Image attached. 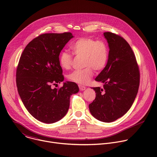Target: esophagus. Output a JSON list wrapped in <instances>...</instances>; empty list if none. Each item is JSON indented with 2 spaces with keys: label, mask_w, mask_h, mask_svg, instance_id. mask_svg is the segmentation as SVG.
Listing matches in <instances>:
<instances>
[{
  "label": "esophagus",
  "mask_w": 157,
  "mask_h": 157,
  "mask_svg": "<svg viewBox=\"0 0 157 157\" xmlns=\"http://www.w3.org/2000/svg\"><path fill=\"white\" fill-rule=\"evenodd\" d=\"M79 90L80 91H84L86 89V87L82 86V85H81V84H79Z\"/></svg>",
  "instance_id": "obj_1"
}]
</instances>
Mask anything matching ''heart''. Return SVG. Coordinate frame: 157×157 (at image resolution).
<instances>
[{
    "label": "heart",
    "instance_id": "b5f03b06",
    "mask_svg": "<svg viewBox=\"0 0 157 157\" xmlns=\"http://www.w3.org/2000/svg\"><path fill=\"white\" fill-rule=\"evenodd\" d=\"M71 50L74 55L83 57V66L85 68L76 70L68 76L70 81L86 84L91 80L96 71L103 70L109 58V48L104 40H96L89 37H82L72 43ZM73 55L63 51L59 55V63L63 69L69 70L72 64Z\"/></svg>",
    "mask_w": 157,
    "mask_h": 157
}]
</instances>
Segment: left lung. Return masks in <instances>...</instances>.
I'll return each instance as SVG.
<instances>
[{
    "instance_id": "8db88e82",
    "label": "left lung",
    "mask_w": 157,
    "mask_h": 157,
    "mask_svg": "<svg viewBox=\"0 0 157 157\" xmlns=\"http://www.w3.org/2000/svg\"><path fill=\"white\" fill-rule=\"evenodd\" d=\"M104 35L109 43V58L95 79L104 84L103 88L93 87L96 98L89 107L96 119L111 122L131 107L139 90L140 70L135 54L123 37L112 32Z\"/></svg>"
}]
</instances>
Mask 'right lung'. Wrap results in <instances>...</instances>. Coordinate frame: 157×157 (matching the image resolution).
Segmentation results:
<instances>
[{
	"mask_svg": "<svg viewBox=\"0 0 157 157\" xmlns=\"http://www.w3.org/2000/svg\"><path fill=\"white\" fill-rule=\"evenodd\" d=\"M73 36L71 32L43 33L32 40L22 52L16 71L19 96L29 113L38 121L52 124L67 113L70 96L79 91L74 82L59 88L64 80L59 55Z\"/></svg>",
	"mask_w": 157,
	"mask_h": 157,
	"instance_id": "1",
	"label": "right lung"
}]
</instances>
